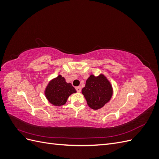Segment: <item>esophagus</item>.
Here are the masks:
<instances>
[{
    "mask_svg": "<svg viewBox=\"0 0 159 159\" xmlns=\"http://www.w3.org/2000/svg\"><path fill=\"white\" fill-rule=\"evenodd\" d=\"M75 89H76V91H78V93H80L81 92V87L80 86H78V87H76L75 88Z\"/></svg>",
    "mask_w": 159,
    "mask_h": 159,
    "instance_id": "1",
    "label": "esophagus"
}]
</instances>
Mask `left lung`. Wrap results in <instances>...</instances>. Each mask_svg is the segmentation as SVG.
I'll return each mask as SVG.
<instances>
[{
	"instance_id": "left-lung-1",
	"label": "left lung",
	"mask_w": 159,
	"mask_h": 159,
	"mask_svg": "<svg viewBox=\"0 0 159 159\" xmlns=\"http://www.w3.org/2000/svg\"><path fill=\"white\" fill-rule=\"evenodd\" d=\"M113 92L112 85L102 74L98 76L90 75L81 90L88 106L94 110L102 108L112 98Z\"/></svg>"
}]
</instances>
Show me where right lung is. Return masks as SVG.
I'll return each mask as SVG.
<instances>
[{
  "label": "right lung",
  "mask_w": 159,
  "mask_h": 159,
  "mask_svg": "<svg viewBox=\"0 0 159 159\" xmlns=\"http://www.w3.org/2000/svg\"><path fill=\"white\" fill-rule=\"evenodd\" d=\"M74 93H76L75 88L61 75L50 80L44 91L48 101L55 106L64 105L70 95Z\"/></svg>",
  "instance_id": "add662e5"
}]
</instances>
